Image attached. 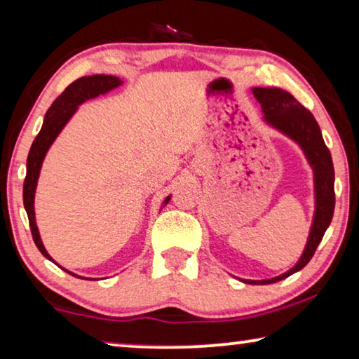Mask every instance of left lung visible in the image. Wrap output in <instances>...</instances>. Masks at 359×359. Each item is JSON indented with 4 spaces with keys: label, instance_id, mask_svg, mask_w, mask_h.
<instances>
[{
    "label": "left lung",
    "instance_id": "8db88e82",
    "mask_svg": "<svg viewBox=\"0 0 359 359\" xmlns=\"http://www.w3.org/2000/svg\"><path fill=\"white\" fill-rule=\"evenodd\" d=\"M256 100L261 103L264 119L283 133L285 136L293 139L303 149L308 162L314 171V191H316V212L313 226H311L308 244L298 264L288 272L269 280H243L244 283L267 285L290 277L298 272L313 259L316 249L322 241V236L330 225L335 209V191H334V163L332 155L322 139V133L313 113L301 105L292 93L278 89V87H254Z\"/></svg>",
    "mask_w": 359,
    "mask_h": 359
}]
</instances>
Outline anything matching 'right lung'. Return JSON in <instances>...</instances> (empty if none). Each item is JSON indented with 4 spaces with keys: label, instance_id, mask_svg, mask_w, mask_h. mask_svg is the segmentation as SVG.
Here are the masks:
<instances>
[{
    "label": "right lung",
    "instance_id": "1",
    "mask_svg": "<svg viewBox=\"0 0 359 359\" xmlns=\"http://www.w3.org/2000/svg\"><path fill=\"white\" fill-rule=\"evenodd\" d=\"M123 82L119 81L116 76H105V74H95V76H84L72 82L65 89V92L51 103V107L46 111L43 126H41L39 136L35 137L30 147L29 157H27V175H25L24 181V207L29 217V225L30 231H32V238L35 244H37L39 251L43 254L46 259L53 261L50 257V254L46 252L43 243L40 240V233L35 223V212H34V197H35V188H37V181L40 175L41 163L46 152H48L50 145L53 144L56 136L61 133V129L65 128V124L69 121V118L74 115L77 107L81 103H84L89 98H95L102 93H107L108 90L115 89V87L121 86ZM170 196L165 199V204H168ZM55 262V261H53ZM63 269V267H61ZM66 270V269H63ZM67 273L74 275L69 270H66ZM77 277V275H74Z\"/></svg>",
    "mask_w": 359,
    "mask_h": 359
}]
</instances>
